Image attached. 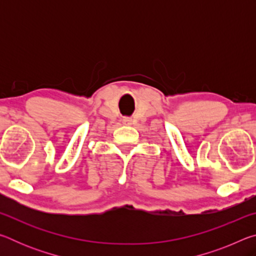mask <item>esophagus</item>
Here are the masks:
<instances>
[{
	"label": "esophagus",
	"mask_w": 256,
	"mask_h": 256,
	"mask_svg": "<svg viewBox=\"0 0 256 256\" xmlns=\"http://www.w3.org/2000/svg\"><path fill=\"white\" fill-rule=\"evenodd\" d=\"M126 122H128V120H126Z\"/></svg>",
	"instance_id": "obj_1"
}]
</instances>
